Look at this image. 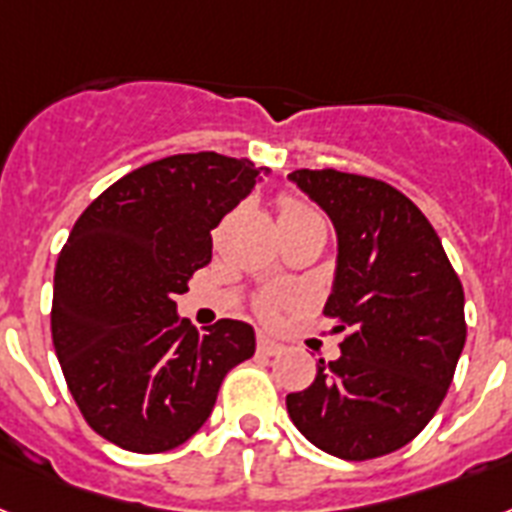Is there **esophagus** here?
<instances>
[{
    "instance_id": "obj_1",
    "label": "esophagus",
    "mask_w": 512,
    "mask_h": 512,
    "mask_svg": "<svg viewBox=\"0 0 512 512\" xmlns=\"http://www.w3.org/2000/svg\"><path fill=\"white\" fill-rule=\"evenodd\" d=\"M256 350H259L261 356H277V353H282V345L277 340H272V337L259 335V342H256Z\"/></svg>"
}]
</instances>
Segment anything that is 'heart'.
<instances>
[{
    "instance_id": "1",
    "label": "heart",
    "mask_w": 512,
    "mask_h": 512,
    "mask_svg": "<svg viewBox=\"0 0 512 512\" xmlns=\"http://www.w3.org/2000/svg\"><path fill=\"white\" fill-rule=\"evenodd\" d=\"M280 222H324V219L314 206H308L306 201H301V198L282 196ZM280 303H282L280 295H264V298L259 301V311L264 316H274L277 314V308H280Z\"/></svg>"
}]
</instances>
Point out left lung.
<instances>
[{
	"instance_id": "8db88e82",
	"label": "left lung",
	"mask_w": 512,
	"mask_h": 512,
	"mask_svg": "<svg viewBox=\"0 0 512 512\" xmlns=\"http://www.w3.org/2000/svg\"><path fill=\"white\" fill-rule=\"evenodd\" d=\"M287 177L335 225L324 314L348 332L340 358H319L311 387L287 395V413L335 458L395 453L432 421L453 382L466 345L463 285L429 219L398 188L337 170Z\"/></svg>"
}]
</instances>
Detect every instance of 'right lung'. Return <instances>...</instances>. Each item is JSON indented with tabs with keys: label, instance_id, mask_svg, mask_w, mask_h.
<instances>
[{
	"label": "right lung",
	"instance_id": "1",
	"mask_svg": "<svg viewBox=\"0 0 512 512\" xmlns=\"http://www.w3.org/2000/svg\"><path fill=\"white\" fill-rule=\"evenodd\" d=\"M251 159L198 151L143 164L75 222L54 266L52 340L88 426L130 453H164L206 424L253 327L201 335L177 295L211 261V230L264 180Z\"/></svg>",
	"mask_w": 512,
	"mask_h": 512
}]
</instances>
